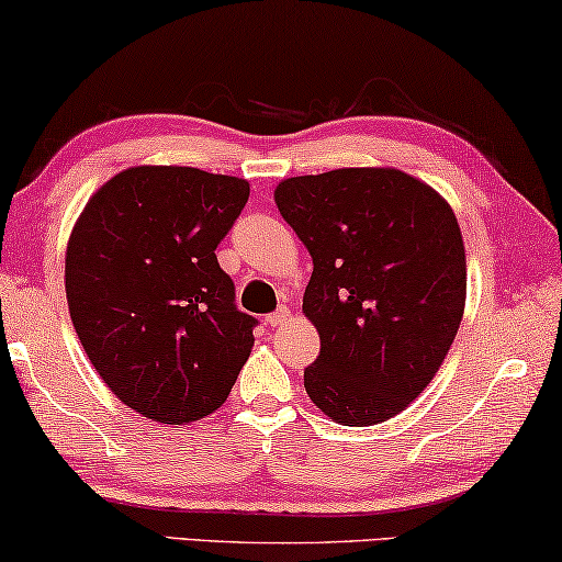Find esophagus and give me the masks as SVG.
<instances>
[{"instance_id": "34e87169", "label": "esophagus", "mask_w": 562, "mask_h": 562, "mask_svg": "<svg viewBox=\"0 0 562 562\" xmlns=\"http://www.w3.org/2000/svg\"><path fill=\"white\" fill-rule=\"evenodd\" d=\"M288 317H290V310L288 307H280V310H274V313L267 315L265 323L272 325V328H274V325H282L284 321H288Z\"/></svg>"}]
</instances>
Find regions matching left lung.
<instances>
[{
  "instance_id": "left-lung-1",
  "label": "left lung",
  "mask_w": 562,
  "mask_h": 562,
  "mask_svg": "<svg viewBox=\"0 0 562 562\" xmlns=\"http://www.w3.org/2000/svg\"><path fill=\"white\" fill-rule=\"evenodd\" d=\"M274 204L313 257L303 313L321 356L305 368L307 396L342 426L401 414L437 375L464 315L451 206L398 169L292 176Z\"/></svg>"
}]
</instances>
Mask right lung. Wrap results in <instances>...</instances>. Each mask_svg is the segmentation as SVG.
Listing matches in <instances>:
<instances>
[{"mask_svg": "<svg viewBox=\"0 0 562 562\" xmlns=\"http://www.w3.org/2000/svg\"><path fill=\"white\" fill-rule=\"evenodd\" d=\"M247 199L237 176L133 166L75 222L65 252L75 333L105 386L146 418L216 412L252 353L257 321L234 305L214 255Z\"/></svg>", "mask_w": 562, "mask_h": 562, "instance_id": "1", "label": "right lung"}]
</instances>
